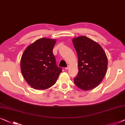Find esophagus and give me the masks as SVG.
Listing matches in <instances>:
<instances>
[{
	"instance_id": "34e87169",
	"label": "esophagus",
	"mask_w": 125,
	"mask_h": 125,
	"mask_svg": "<svg viewBox=\"0 0 125 125\" xmlns=\"http://www.w3.org/2000/svg\"><path fill=\"white\" fill-rule=\"evenodd\" d=\"M65 69L66 70H69V66H67V67H65Z\"/></svg>"
}]
</instances>
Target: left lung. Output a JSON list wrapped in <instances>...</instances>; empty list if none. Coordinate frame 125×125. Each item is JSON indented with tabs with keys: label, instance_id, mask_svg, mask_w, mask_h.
<instances>
[{
	"label": "left lung",
	"instance_id": "8db88e82",
	"mask_svg": "<svg viewBox=\"0 0 125 125\" xmlns=\"http://www.w3.org/2000/svg\"><path fill=\"white\" fill-rule=\"evenodd\" d=\"M78 58V73L74 78L75 85L89 90L100 84L107 68V58L98 43L84 36L73 39Z\"/></svg>",
	"mask_w": 125,
	"mask_h": 125
}]
</instances>
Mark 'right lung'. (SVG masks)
Segmentation results:
<instances>
[{
	"instance_id": "right-lung-1",
	"label": "right lung",
	"mask_w": 125,
	"mask_h": 125,
	"mask_svg": "<svg viewBox=\"0 0 125 125\" xmlns=\"http://www.w3.org/2000/svg\"><path fill=\"white\" fill-rule=\"evenodd\" d=\"M55 40L43 38L28 46L21 56L23 78L31 87L45 90L54 85L62 69L56 66L52 50Z\"/></svg>"
}]
</instances>
